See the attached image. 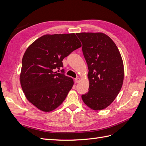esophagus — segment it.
Masks as SVG:
<instances>
[{"label":"esophagus","mask_w":146,"mask_h":146,"mask_svg":"<svg viewBox=\"0 0 146 146\" xmlns=\"http://www.w3.org/2000/svg\"><path fill=\"white\" fill-rule=\"evenodd\" d=\"M80 78H75L74 82H75V83H78L79 82H80Z\"/></svg>","instance_id":"34e87169"}]
</instances>
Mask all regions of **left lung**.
<instances>
[{"instance_id":"obj_1","label":"left lung","mask_w":146,"mask_h":146,"mask_svg":"<svg viewBox=\"0 0 146 146\" xmlns=\"http://www.w3.org/2000/svg\"><path fill=\"white\" fill-rule=\"evenodd\" d=\"M88 64L89 91L82 98L94 110L107 108L116 99L123 81L122 57L112 39L103 33H79Z\"/></svg>"}]
</instances>
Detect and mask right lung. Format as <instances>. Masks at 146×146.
Masks as SVG:
<instances>
[{"label": "right lung", "instance_id": "add662e5", "mask_svg": "<svg viewBox=\"0 0 146 146\" xmlns=\"http://www.w3.org/2000/svg\"><path fill=\"white\" fill-rule=\"evenodd\" d=\"M82 46L75 33L45 35L27 48L22 60L20 82L27 99L42 111H53L63 103L74 85L72 78L55 69Z\"/></svg>", "mask_w": 146, "mask_h": 146}]
</instances>
